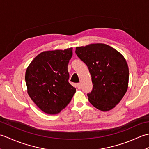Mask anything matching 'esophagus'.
<instances>
[{
  "mask_svg": "<svg viewBox=\"0 0 149 149\" xmlns=\"http://www.w3.org/2000/svg\"><path fill=\"white\" fill-rule=\"evenodd\" d=\"M77 88H78L79 90H80L81 88V84L80 83H77Z\"/></svg>",
  "mask_w": 149,
  "mask_h": 149,
  "instance_id": "34e87169",
  "label": "esophagus"
}]
</instances>
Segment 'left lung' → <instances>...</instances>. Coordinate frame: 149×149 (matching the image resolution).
Instances as JSON below:
<instances>
[{
	"mask_svg": "<svg viewBox=\"0 0 149 149\" xmlns=\"http://www.w3.org/2000/svg\"><path fill=\"white\" fill-rule=\"evenodd\" d=\"M77 56L88 66L93 89L88 100L102 111L114 108L127 90L129 68L118 50L104 43H91L75 48Z\"/></svg>",
	"mask_w": 149,
	"mask_h": 149,
	"instance_id": "1",
	"label": "left lung"
}]
</instances>
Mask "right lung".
<instances>
[{
	"mask_svg": "<svg viewBox=\"0 0 149 149\" xmlns=\"http://www.w3.org/2000/svg\"><path fill=\"white\" fill-rule=\"evenodd\" d=\"M72 47L44 51L27 68V93L34 103L49 115H56L68 105L76 89L68 83V65Z\"/></svg>",
	"mask_w": 149,
	"mask_h": 149,
	"instance_id": "obj_1",
	"label": "right lung"
}]
</instances>
